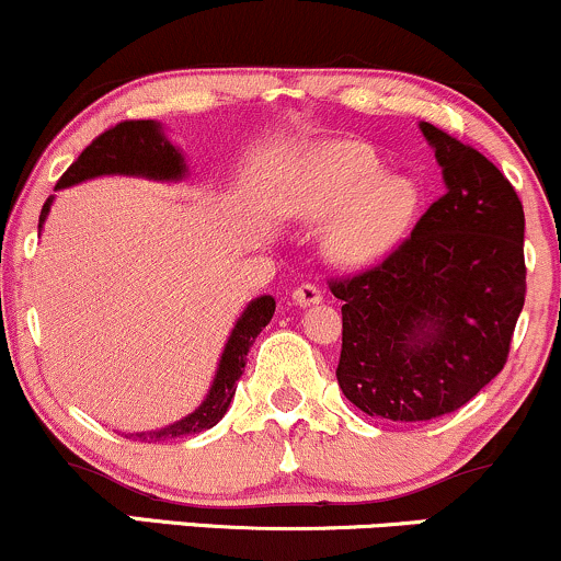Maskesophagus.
I'll list each match as a JSON object with an SVG mask.
<instances>
[{
    "mask_svg": "<svg viewBox=\"0 0 561 561\" xmlns=\"http://www.w3.org/2000/svg\"><path fill=\"white\" fill-rule=\"evenodd\" d=\"M293 300L298 306H317V302H321V289L313 282H302L293 289Z\"/></svg>",
    "mask_w": 561,
    "mask_h": 561,
    "instance_id": "1",
    "label": "esophagus"
}]
</instances>
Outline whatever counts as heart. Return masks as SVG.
<instances>
[{"instance_id":"heart-1","label":"heart","mask_w":561,"mask_h":561,"mask_svg":"<svg viewBox=\"0 0 561 561\" xmlns=\"http://www.w3.org/2000/svg\"><path fill=\"white\" fill-rule=\"evenodd\" d=\"M420 186L409 176H388L371 147L334 141L308 160L300 186V216L327 221L324 253L337 266H366L388 255L420 210Z\"/></svg>"}]
</instances>
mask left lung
<instances>
[{
	"label": "left lung",
	"mask_w": 561,
	"mask_h": 561,
	"mask_svg": "<svg viewBox=\"0 0 561 561\" xmlns=\"http://www.w3.org/2000/svg\"><path fill=\"white\" fill-rule=\"evenodd\" d=\"M446 195L379 266L332 279L343 300L337 385L390 422H427L504 369L525 306V210L485 156L420 124Z\"/></svg>",
	"instance_id": "left-lung-1"
}]
</instances>
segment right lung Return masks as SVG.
I'll list each match as a JSON object with an SVG mask.
<instances>
[{"mask_svg": "<svg viewBox=\"0 0 561 561\" xmlns=\"http://www.w3.org/2000/svg\"><path fill=\"white\" fill-rule=\"evenodd\" d=\"M111 173H118V176H145L152 179V182H179V179L186 176V160L179 152V147H173L165 139L163 126L156 124V121H121V124L102 131L70 163V169L57 182V190H66V186L81 184L94 176H111ZM53 199L55 195L47 197V203H44L42 216H38V227L47 221ZM274 308L276 302L272 295H261V298L248 302V308H244L242 317L237 319L234 330L229 334L227 345H224L214 385H210L205 401L192 414L169 424V427L126 437H134V440L141 443H158L171 440V437L197 435L218 424V420L227 414L231 398H234L237 379L242 377L244 364H248V351L253 347L263 327L272 321Z\"/></svg>", "mask_w": 561, "mask_h": 561, "instance_id": "1", "label": "right lung"}]
</instances>
